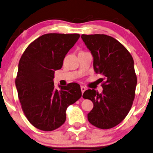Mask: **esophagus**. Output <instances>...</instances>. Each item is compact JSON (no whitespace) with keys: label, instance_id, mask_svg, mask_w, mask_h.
I'll list each match as a JSON object with an SVG mask.
<instances>
[{"label":"esophagus","instance_id":"esophagus-1","mask_svg":"<svg viewBox=\"0 0 153 153\" xmlns=\"http://www.w3.org/2000/svg\"><path fill=\"white\" fill-rule=\"evenodd\" d=\"M85 90H86V88L84 87V86H81V90H82V94H84V92L85 91Z\"/></svg>","mask_w":153,"mask_h":153}]
</instances>
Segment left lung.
<instances>
[{
    "mask_svg": "<svg viewBox=\"0 0 153 153\" xmlns=\"http://www.w3.org/2000/svg\"><path fill=\"white\" fill-rule=\"evenodd\" d=\"M83 41L94 58V69L103 76V91H84L83 98L94 104L88 114L90 123L101 129L120 124L128 114L135 96L137 78L134 60L128 51L114 38L106 35H82Z\"/></svg>",
    "mask_w": 153,
    "mask_h": 153,
    "instance_id": "obj_1",
    "label": "left lung"
}]
</instances>
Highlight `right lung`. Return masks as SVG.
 <instances>
[{
  "mask_svg": "<svg viewBox=\"0 0 153 153\" xmlns=\"http://www.w3.org/2000/svg\"><path fill=\"white\" fill-rule=\"evenodd\" d=\"M79 34L48 33L30 44L19 61L15 85L25 115L43 131H52L66 120V110L81 98L80 85L70 83L55 89V70L62 68L66 54Z\"/></svg>",
  "mask_w": 153,
  "mask_h": 153,
  "instance_id": "obj_1",
  "label": "right lung"
}]
</instances>
